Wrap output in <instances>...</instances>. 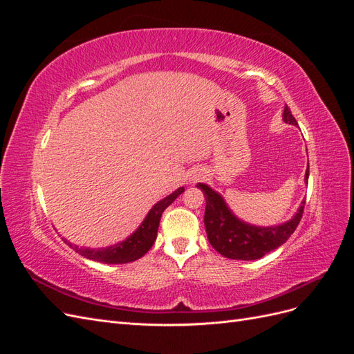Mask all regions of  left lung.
Wrapping results in <instances>:
<instances>
[{
    "mask_svg": "<svg viewBox=\"0 0 354 354\" xmlns=\"http://www.w3.org/2000/svg\"><path fill=\"white\" fill-rule=\"evenodd\" d=\"M282 118L286 124L298 125L288 106H285ZM306 181H308V168L306 171ZM198 187L207 199L203 223H205L208 241L214 250L232 260H257L267 252L279 248L295 232L303 217L306 201L301 202L291 220L279 226H252L234 216L221 195L208 185L198 183Z\"/></svg>",
    "mask_w": 354,
    "mask_h": 354,
    "instance_id": "left-lung-1",
    "label": "left lung"
}]
</instances>
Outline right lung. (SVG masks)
Here are the masks:
<instances>
[{
    "mask_svg": "<svg viewBox=\"0 0 354 354\" xmlns=\"http://www.w3.org/2000/svg\"><path fill=\"white\" fill-rule=\"evenodd\" d=\"M183 192H185V187H178L176 192H173V194L168 195L162 201H159L158 203H155L152 209L147 212L143 223L138 226V229L131 234V236H128L125 241L116 243L113 246L91 250V248H80V246L72 245L66 239L63 241H65L71 248H73L78 254L85 257V259H90L94 261H100L104 264H124V263L136 261L152 248L158 234L160 216H162L165 208L171 205V203L177 199L178 195L183 194Z\"/></svg>",
    "mask_w": 354,
    "mask_h": 354,
    "instance_id": "right-lung-1",
    "label": "right lung"
}]
</instances>
